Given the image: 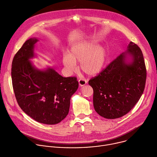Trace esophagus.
<instances>
[{"instance_id": "1", "label": "esophagus", "mask_w": 157, "mask_h": 157, "mask_svg": "<svg viewBox=\"0 0 157 157\" xmlns=\"http://www.w3.org/2000/svg\"><path fill=\"white\" fill-rule=\"evenodd\" d=\"M78 82H79V85L80 86H84L86 83H87V80H86V79H79V81H78Z\"/></svg>"}]
</instances>
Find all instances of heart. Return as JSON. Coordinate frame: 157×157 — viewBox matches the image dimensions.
Returning a JSON list of instances; mask_svg holds the SVG:
<instances>
[{"mask_svg": "<svg viewBox=\"0 0 157 157\" xmlns=\"http://www.w3.org/2000/svg\"><path fill=\"white\" fill-rule=\"evenodd\" d=\"M107 56V49L96 42L81 41L75 43L68 53L63 55L62 63L69 74L76 68L80 62V69L89 76H94L103 69Z\"/></svg>", "mask_w": 157, "mask_h": 157, "instance_id": "1", "label": "heart"}]
</instances>
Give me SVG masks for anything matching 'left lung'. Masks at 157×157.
<instances>
[{
  "mask_svg": "<svg viewBox=\"0 0 157 157\" xmlns=\"http://www.w3.org/2000/svg\"><path fill=\"white\" fill-rule=\"evenodd\" d=\"M146 77L142 52L130 41L126 52L89 81L94 91L93 105L96 113L108 119L127 114L142 95Z\"/></svg>",
  "mask_w": 157,
  "mask_h": 157,
  "instance_id": "left-lung-1",
  "label": "left lung"
}]
</instances>
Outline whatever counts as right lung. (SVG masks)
<instances>
[{
  "instance_id": "1",
  "label": "right lung",
  "mask_w": 157,
  "mask_h": 157,
  "mask_svg": "<svg viewBox=\"0 0 157 157\" xmlns=\"http://www.w3.org/2000/svg\"><path fill=\"white\" fill-rule=\"evenodd\" d=\"M37 38L27 40L15 54L12 80L17 101L25 114L38 122L53 125L69 113L70 99L78 88L75 77L63 78L53 68L40 70L30 59L36 57Z\"/></svg>"
}]
</instances>
